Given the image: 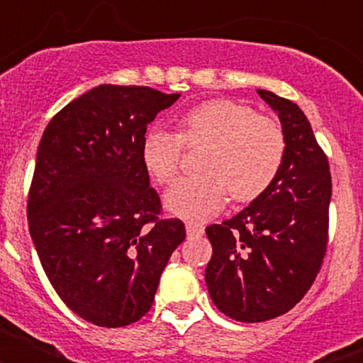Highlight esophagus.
Here are the masks:
<instances>
[{"instance_id":"34e87169","label":"esophagus","mask_w":363,"mask_h":363,"mask_svg":"<svg viewBox=\"0 0 363 363\" xmlns=\"http://www.w3.org/2000/svg\"><path fill=\"white\" fill-rule=\"evenodd\" d=\"M185 229H187L189 236H198V234L203 233V225H201V223H196V221H187Z\"/></svg>"}]
</instances>
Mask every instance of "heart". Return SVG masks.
Segmentation results:
<instances>
[{
	"instance_id": "1",
	"label": "heart",
	"mask_w": 363,
	"mask_h": 363,
	"mask_svg": "<svg viewBox=\"0 0 363 363\" xmlns=\"http://www.w3.org/2000/svg\"><path fill=\"white\" fill-rule=\"evenodd\" d=\"M184 145H205L198 163L201 174L172 185L165 205L176 216L194 221L218 213L229 192L238 203L267 192L280 174L287 149L277 121L227 98L207 99L189 108L179 118L178 134L152 129L143 136L142 162L156 184H172Z\"/></svg>"
}]
</instances>
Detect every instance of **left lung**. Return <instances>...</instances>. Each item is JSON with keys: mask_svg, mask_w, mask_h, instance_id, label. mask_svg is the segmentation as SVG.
<instances>
[{"mask_svg": "<svg viewBox=\"0 0 363 363\" xmlns=\"http://www.w3.org/2000/svg\"><path fill=\"white\" fill-rule=\"evenodd\" d=\"M278 112L285 160L267 192L230 220L205 229L213 258L205 281L214 306L255 323L293 309L316 280L329 242V162L306 114L291 99L258 89Z\"/></svg>", "mask_w": 363, "mask_h": 363, "instance_id": "8db88e82", "label": "left lung"}]
</instances>
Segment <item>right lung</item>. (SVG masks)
<instances>
[{"label":"right lung","instance_id":"add662e5","mask_svg":"<svg viewBox=\"0 0 363 363\" xmlns=\"http://www.w3.org/2000/svg\"><path fill=\"white\" fill-rule=\"evenodd\" d=\"M178 98L150 86L99 85L65 105L41 136L28 230L57 296L94 325L145 316L185 240L184 221L162 216L142 162L147 125Z\"/></svg>","mask_w":363,"mask_h":363}]
</instances>
